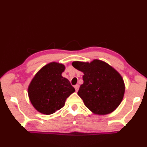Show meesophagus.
I'll return each mask as SVG.
<instances>
[{"instance_id": "esophagus-1", "label": "esophagus", "mask_w": 147, "mask_h": 147, "mask_svg": "<svg viewBox=\"0 0 147 147\" xmlns=\"http://www.w3.org/2000/svg\"><path fill=\"white\" fill-rule=\"evenodd\" d=\"M74 88H75V90H76V92L78 91V89H79V85H78V84H76V85L74 86Z\"/></svg>"}]
</instances>
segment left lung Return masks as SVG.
<instances>
[{
  "instance_id": "1",
  "label": "left lung",
  "mask_w": 147,
  "mask_h": 147,
  "mask_svg": "<svg viewBox=\"0 0 147 147\" xmlns=\"http://www.w3.org/2000/svg\"><path fill=\"white\" fill-rule=\"evenodd\" d=\"M72 65L84 74L78 94L87 108L100 115L115 110L125 91L123 78L119 72L106 62L96 59L91 62L75 61Z\"/></svg>"
}]
</instances>
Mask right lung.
<instances>
[{
    "label": "right lung",
    "instance_id": "right-lung-1",
    "mask_svg": "<svg viewBox=\"0 0 147 147\" xmlns=\"http://www.w3.org/2000/svg\"><path fill=\"white\" fill-rule=\"evenodd\" d=\"M65 67L58 62L43 66L32 78L28 94L32 106L39 113L51 115L63 108L75 91L68 79L61 76Z\"/></svg>",
    "mask_w": 147,
    "mask_h": 147
}]
</instances>
